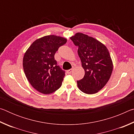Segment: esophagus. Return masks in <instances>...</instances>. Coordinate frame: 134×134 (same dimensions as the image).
I'll return each mask as SVG.
<instances>
[{
  "mask_svg": "<svg viewBox=\"0 0 134 134\" xmlns=\"http://www.w3.org/2000/svg\"><path fill=\"white\" fill-rule=\"evenodd\" d=\"M73 71V69H69V70H68L67 71V73L68 74H70L71 73V72Z\"/></svg>",
  "mask_w": 134,
  "mask_h": 134,
  "instance_id": "obj_1",
  "label": "esophagus"
}]
</instances>
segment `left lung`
<instances>
[{
    "mask_svg": "<svg viewBox=\"0 0 134 134\" xmlns=\"http://www.w3.org/2000/svg\"><path fill=\"white\" fill-rule=\"evenodd\" d=\"M70 39L78 47V55L85 70L84 77L77 81L79 89L86 94L98 92L109 80L113 63L108 48L94 38L77 33Z\"/></svg>",
    "mask_w": 134,
    "mask_h": 134,
    "instance_id": "8db88e82",
    "label": "left lung"
}]
</instances>
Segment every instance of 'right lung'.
I'll list each match as a JSON object with an SVG mask.
<instances>
[{
	"instance_id": "add662e5",
	"label": "right lung",
	"mask_w": 134,
	"mask_h": 134,
	"mask_svg": "<svg viewBox=\"0 0 134 134\" xmlns=\"http://www.w3.org/2000/svg\"><path fill=\"white\" fill-rule=\"evenodd\" d=\"M67 40L55 35H47L35 40L27 49L23 67L32 86L43 94L56 91L62 85L65 71L58 65L54 55Z\"/></svg>"
}]
</instances>
